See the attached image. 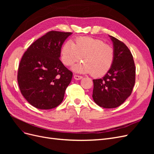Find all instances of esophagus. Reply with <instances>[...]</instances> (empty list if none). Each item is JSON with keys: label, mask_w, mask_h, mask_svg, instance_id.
I'll use <instances>...</instances> for the list:
<instances>
[{"label": "esophagus", "mask_w": 154, "mask_h": 154, "mask_svg": "<svg viewBox=\"0 0 154 154\" xmlns=\"http://www.w3.org/2000/svg\"><path fill=\"white\" fill-rule=\"evenodd\" d=\"M82 76H78V75H74V78L75 79V80H81V79H82Z\"/></svg>", "instance_id": "esophagus-1"}]
</instances>
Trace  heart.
I'll return each instance as SVG.
<instances>
[{
	"label": "heart",
	"instance_id": "1",
	"mask_svg": "<svg viewBox=\"0 0 154 154\" xmlns=\"http://www.w3.org/2000/svg\"><path fill=\"white\" fill-rule=\"evenodd\" d=\"M62 62L71 66L81 58L83 62L74 66L72 69L76 72L90 74L100 77L108 72L114 60V51L103 40L91 37H80L73 44L67 41L61 51Z\"/></svg>",
	"mask_w": 154,
	"mask_h": 154
}]
</instances>
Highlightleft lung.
Segmentation results:
<instances>
[{"instance_id":"left-lung-1","label":"left lung","mask_w":154,"mask_h":154,"mask_svg":"<svg viewBox=\"0 0 154 154\" xmlns=\"http://www.w3.org/2000/svg\"><path fill=\"white\" fill-rule=\"evenodd\" d=\"M114 51L112 66L101 78L93 80L92 98L105 109L118 107L130 96L135 84L136 67L132 54L123 42L110 36Z\"/></svg>"}]
</instances>
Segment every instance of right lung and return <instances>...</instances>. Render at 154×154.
<instances>
[{"label": "right lung", "instance_id": "right-lung-1", "mask_svg": "<svg viewBox=\"0 0 154 154\" xmlns=\"http://www.w3.org/2000/svg\"><path fill=\"white\" fill-rule=\"evenodd\" d=\"M72 32L52 31L32 43L18 71V83L24 98L36 109L48 110L62 103L72 72L60 61L62 46Z\"/></svg>", "mask_w": 154, "mask_h": 154}]
</instances>
